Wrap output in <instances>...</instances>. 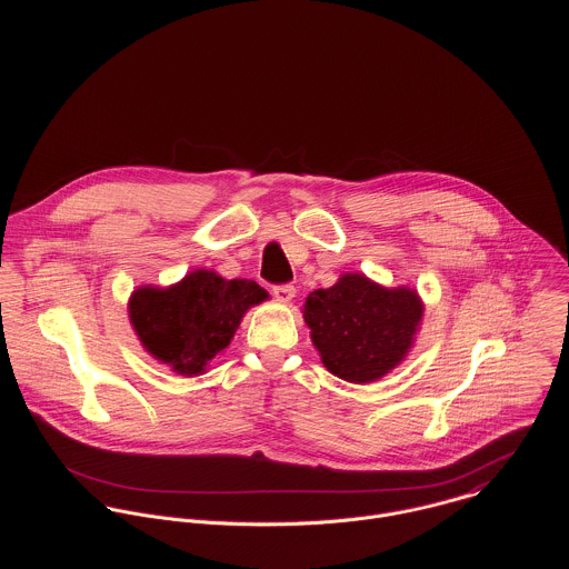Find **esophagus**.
<instances>
[{
  "label": "esophagus",
  "mask_w": 569,
  "mask_h": 569,
  "mask_svg": "<svg viewBox=\"0 0 569 569\" xmlns=\"http://www.w3.org/2000/svg\"><path fill=\"white\" fill-rule=\"evenodd\" d=\"M272 295H274L279 301L288 303V301H292V297H295V286H290V283H279V286L272 288Z\"/></svg>",
  "instance_id": "34e87169"
}]
</instances>
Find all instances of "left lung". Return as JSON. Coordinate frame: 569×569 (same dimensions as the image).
<instances>
[{
  "label": "left lung",
  "instance_id": "obj_1",
  "mask_svg": "<svg viewBox=\"0 0 569 569\" xmlns=\"http://www.w3.org/2000/svg\"><path fill=\"white\" fill-rule=\"evenodd\" d=\"M423 303L410 288L387 290L362 274H345L315 290L303 319L323 367L349 382H371L410 351Z\"/></svg>",
  "mask_w": 569,
  "mask_h": 569
}]
</instances>
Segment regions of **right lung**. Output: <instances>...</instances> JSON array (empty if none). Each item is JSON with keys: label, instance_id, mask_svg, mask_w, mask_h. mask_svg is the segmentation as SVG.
Returning <instances> with one entry per match:
<instances>
[{"label": "right lung", "instance_id": "1", "mask_svg": "<svg viewBox=\"0 0 569 569\" xmlns=\"http://www.w3.org/2000/svg\"><path fill=\"white\" fill-rule=\"evenodd\" d=\"M266 297L257 281L196 270L167 290L139 288L130 299V321L157 360L180 376H198L229 347L246 310Z\"/></svg>", "mask_w": 569, "mask_h": 569}]
</instances>
